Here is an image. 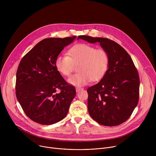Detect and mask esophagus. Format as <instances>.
I'll return each mask as SVG.
<instances>
[{"label": "esophagus", "instance_id": "obj_1", "mask_svg": "<svg viewBox=\"0 0 156 156\" xmlns=\"http://www.w3.org/2000/svg\"><path fill=\"white\" fill-rule=\"evenodd\" d=\"M83 90V88H81V87H76V91L79 92L80 90Z\"/></svg>", "mask_w": 156, "mask_h": 156}]
</instances>
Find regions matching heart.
<instances>
[{
  "mask_svg": "<svg viewBox=\"0 0 156 156\" xmlns=\"http://www.w3.org/2000/svg\"><path fill=\"white\" fill-rule=\"evenodd\" d=\"M109 56L103 49L81 43L73 46L68 55H59L55 60L57 70L63 76H69L78 65L79 73L72 75L68 82L73 86H83L93 81L100 80L105 74L108 66Z\"/></svg>",
  "mask_w": 156,
  "mask_h": 156,
  "instance_id": "b5f03b06",
  "label": "heart"
}]
</instances>
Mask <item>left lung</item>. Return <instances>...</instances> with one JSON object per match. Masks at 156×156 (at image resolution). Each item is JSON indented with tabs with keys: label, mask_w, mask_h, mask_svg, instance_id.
Wrapping results in <instances>:
<instances>
[{
	"label": "left lung",
	"mask_w": 156,
	"mask_h": 156,
	"mask_svg": "<svg viewBox=\"0 0 156 156\" xmlns=\"http://www.w3.org/2000/svg\"><path fill=\"white\" fill-rule=\"evenodd\" d=\"M78 39L99 43L109 56L105 75L87 90L89 114L101 125H119L129 119L138 103L140 82L135 64L128 52L112 40L84 35Z\"/></svg>",
	"instance_id": "obj_1"
}]
</instances>
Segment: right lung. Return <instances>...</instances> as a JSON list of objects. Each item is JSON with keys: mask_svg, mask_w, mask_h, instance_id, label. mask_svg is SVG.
Instances as JSON below:
<instances>
[{"mask_svg": "<svg viewBox=\"0 0 156 156\" xmlns=\"http://www.w3.org/2000/svg\"><path fill=\"white\" fill-rule=\"evenodd\" d=\"M75 39V36L44 39L20 62L16 75V98L25 114L37 123L52 125L68 114L76 90L57 70L55 60Z\"/></svg>", "mask_w": 156, "mask_h": 156, "instance_id": "right-lung-1", "label": "right lung"}]
</instances>
